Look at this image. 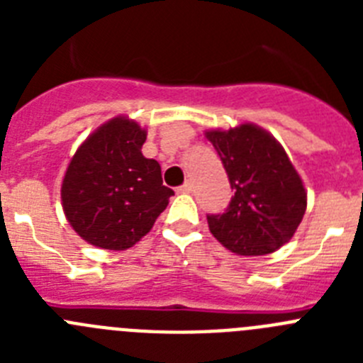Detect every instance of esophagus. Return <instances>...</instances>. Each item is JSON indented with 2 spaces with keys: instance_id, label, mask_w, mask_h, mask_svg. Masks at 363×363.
Wrapping results in <instances>:
<instances>
[{
  "instance_id": "1",
  "label": "esophagus",
  "mask_w": 363,
  "mask_h": 363,
  "mask_svg": "<svg viewBox=\"0 0 363 363\" xmlns=\"http://www.w3.org/2000/svg\"><path fill=\"white\" fill-rule=\"evenodd\" d=\"M178 192H182V194H185V192H191L192 191V184L191 182H185L184 185H179L178 189H176Z\"/></svg>"
}]
</instances>
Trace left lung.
I'll return each instance as SVG.
<instances>
[{"mask_svg": "<svg viewBox=\"0 0 363 363\" xmlns=\"http://www.w3.org/2000/svg\"><path fill=\"white\" fill-rule=\"evenodd\" d=\"M225 167L234 196L209 214L214 238L242 256H264L289 242L307 209V191L277 138L255 123L205 130Z\"/></svg>", "mask_w": 363, "mask_h": 363, "instance_id": "obj_1", "label": "left lung"}]
</instances>
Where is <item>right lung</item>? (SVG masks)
I'll return each instance as SVG.
<instances>
[{"label": "right lung", "mask_w": 363, "mask_h": 363, "mask_svg": "<svg viewBox=\"0 0 363 363\" xmlns=\"http://www.w3.org/2000/svg\"><path fill=\"white\" fill-rule=\"evenodd\" d=\"M147 130L116 116L78 147L62 184L70 227L91 245L125 251L152 229L174 191L163 185L162 167L145 158Z\"/></svg>", "instance_id": "obj_1"}]
</instances>
